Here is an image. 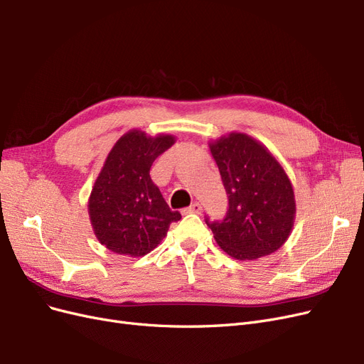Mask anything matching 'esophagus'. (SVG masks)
Instances as JSON below:
<instances>
[{
    "instance_id": "34e87169",
    "label": "esophagus",
    "mask_w": 364,
    "mask_h": 364,
    "mask_svg": "<svg viewBox=\"0 0 364 364\" xmlns=\"http://www.w3.org/2000/svg\"><path fill=\"white\" fill-rule=\"evenodd\" d=\"M183 215H186V214H200L202 213V205L200 203H193L191 206H188V208H183L182 211H181Z\"/></svg>"
}]
</instances>
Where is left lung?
Here are the masks:
<instances>
[{
	"mask_svg": "<svg viewBox=\"0 0 364 364\" xmlns=\"http://www.w3.org/2000/svg\"><path fill=\"white\" fill-rule=\"evenodd\" d=\"M209 150L229 199L222 222L206 220L217 245L240 261L277 252L290 237L296 217L294 190L281 162L243 132L209 141Z\"/></svg>",
	"mask_w": 364,
	"mask_h": 364,
	"instance_id": "obj_1",
	"label": "left lung"
}]
</instances>
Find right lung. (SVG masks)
<instances>
[{"mask_svg": "<svg viewBox=\"0 0 364 364\" xmlns=\"http://www.w3.org/2000/svg\"><path fill=\"white\" fill-rule=\"evenodd\" d=\"M174 142L168 134L149 136L132 129L107 153L87 200L94 235L106 249L144 257L181 220V213L171 211L150 178L151 164Z\"/></svg>", "mask_w": 364, "mask_h": 364, "instance_id": "1", "label": "right lung"}]
</instances>
